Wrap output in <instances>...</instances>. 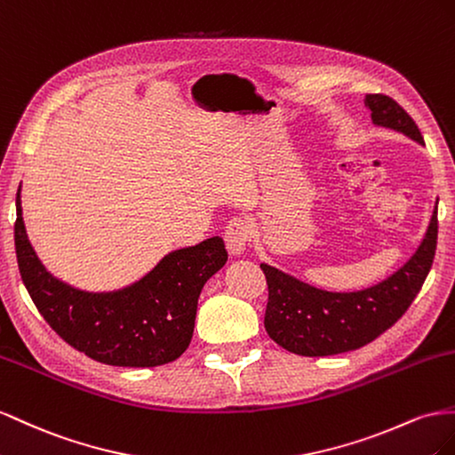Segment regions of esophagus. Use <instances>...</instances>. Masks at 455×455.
<instances>
[{
    "label": "esophagus",
    "instance_id": "1",
    "mask_svg": "<svg viewBox=\"0 0 455 455\" xmlns=\"http://www.w3.org/2000/svg\"><path fill=\"white\" fill-rule=\"evenodd\" d=\"M250 225L245 223L242 219H235L230 220V225L225 230V243H227V250L232 257H240L245 248H248L250 243Z\"/></svg>",
    "mask_w": 455,
    "mask_h": 455
}]
</instances>
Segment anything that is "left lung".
I'll use <instances>...</instances> for the list:
<instances>
[{"instance_id": "obj_1", "label": "left lung", "mask_w": 455, "mask_h": 455, "mask_svg": "<svg viewBox=\"0 0 455 455\" xmlns=\"http://www.w3.org/2000/svg\"><path fill=\"white\" fill-rule=\"evenodd\" d=\"M371 122L425 145L419 127L396 100L366 95ZM438 205V200H436ZM435 205L419 248L391 276L358 291H328L261 263L268 285L265 330L290 353L330 356L368 345L406 313L429 275L438 236Z\"/></svg>"}]
</instances>
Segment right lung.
Here are the masks:
<instances>
[{
    "mask_svg": "<svg viewBox=\"0 0 455 455\" xmlns=\"http://www.w3.org/2000/svg\"><path fill=\"white\" fill-rule=\"evenodd\" d=\"M15 250L20 278L45 322L80 353L108 366L154 368L190 345L204 283L225 267L223 238L167 253L140 280L114 291H84L55 278L26 235L17 192Z\"/></svg>",
    "mask_w": 455,
    "mask_h": 455,
    "instance_id": "add662e5",
    "label": "right lung"
}]
</instances>
